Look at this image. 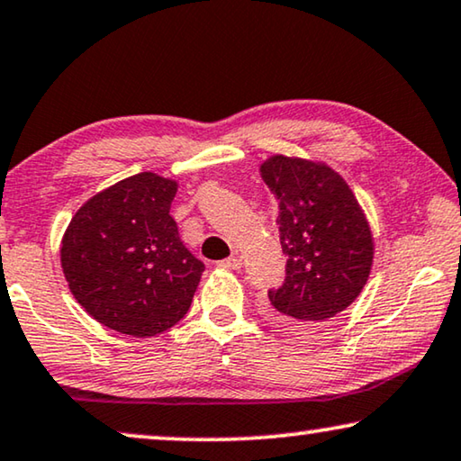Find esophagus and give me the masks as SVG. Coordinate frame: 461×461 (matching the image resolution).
Masks as SVG:
<instances>
[{
  "label": "esophagus",
  "instance_id": "34e87169",
  "mask_svg": "<svg viewBox=\"0 0 461 461\" xmlns=\"http://www.w3.org/2000/svg\"><path fill=\"white\" fill-rule=\"evenodd\" d=\"M240 258L238 257H230V258H223V261H219V267L221 269H238L240 267Z\"/></svg>",
  "mask_w": 461,
  "mask_h": 461
}]
</instances>
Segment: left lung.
Returning a JSON list of instances; mask_svg holds the SVG:
<instances>
[{
  "mask_svg": "<svg viewBox=\"0 0 461 461\" xmlns=\"http://www.w3.org/2000/svg\"><path fill=\"white\" fill-rule=\"evenodd\" d=\"M280 206L286 280L269 290V315L313 330L342 313L367 284L374 233L357 196L332 167L274 154L258 168Z\"/></svg>",
  "mask_w": 461,
  "mask_h": 461,
  "instance_id": "8db88e82",
  "label": "left lung"
}]
</instances>
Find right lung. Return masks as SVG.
Returning <instances> with one entry per match:
<instances>
[{"label":"right lung","mask_w":461,"mask_h":461,"mask_svg":"<svg viewBox=\"0 0 461 461\" xmlns=\"http://www.w3.org/2000/svg\"><path fill=\"white\" fill-rule=\"evenodd\" d=\"M177 181L144 171L87 200L60 244L77 303L110 330L148 339L190 309L204 265L168 215Z\"/></svg>","instance_id":"add662e5"}]
</instances>
